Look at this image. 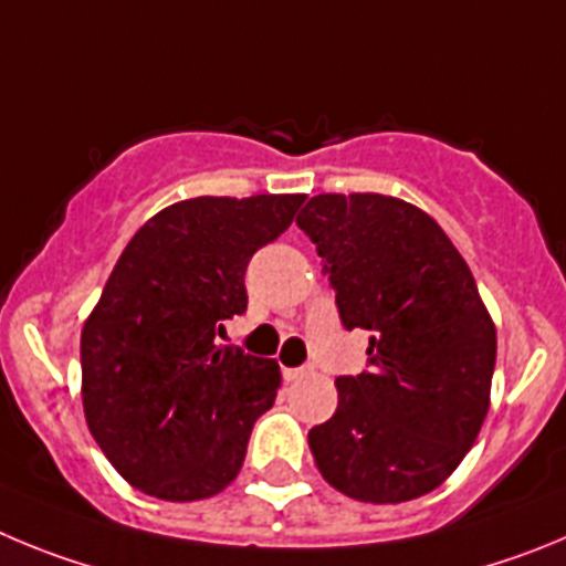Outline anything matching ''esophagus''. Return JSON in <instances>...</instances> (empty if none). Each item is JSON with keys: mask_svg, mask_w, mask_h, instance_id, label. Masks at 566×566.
<instances>
[{"mask_svg": "<svg viewBox=\"0 0 566 566\" xmlns=\"http://www.w3.org/2000/svg\"><path fill=\"white\" fill-rule=\"evenodd\" d=\"M284 380H302L304 375H310L307 366H295V369H290V366H284Z\"/></svg>", "mask_w": 566, "mask_h": 566, "instance_id": "obj_1", "label": "esophagus"}]
</instances>
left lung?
<instances>
[{
	"mask_svg": "<svg viewBox=\"0 0 566 566\" xmlns=\"http://www.w3.org/2000/svg\"><path fill=\"white\" fill-rule=\"evenodd\" d=\"M346 329H369V369L338 378V409L310 429L321 476L397 505L434 491L491 406L496 327L471 268L422 208L386 195H318L298 213Z\"/></svg>",
	"mask_w": 566,
	"mask_h": 566,
	"instance_id": "1",
	"label": "left lung"
}]
</instances>
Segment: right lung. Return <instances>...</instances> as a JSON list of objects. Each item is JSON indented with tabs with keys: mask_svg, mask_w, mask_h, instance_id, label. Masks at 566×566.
Returning a JSON list of instances; mask_svg holds the SVG:
<instances>
[{
	"mask_svg": "<svg viewBox=\"0 0 566 566\" xmlns=\"http://www.w3.org/2000/svg\"><path fill=\"white\" fill-rule=\"evenodd\" d=\"M304 200L175 202L120 253L81 329V400L95 442L137 491L197 502L237 480L282 371L217 346V333L245 313L251 256L287 231Z\"/></svg>",
	"mask_w": 566,
	"mask_h": 566,
	"instance_id": "add662e5",
	"label": "right lung"
}]
</instances>
